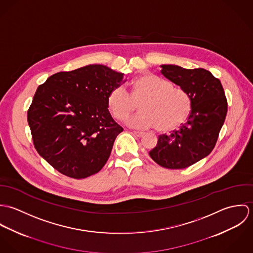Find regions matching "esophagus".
Returning <instances> with one entry per match:
<instances>
[{
  "mask_svg": "<svg viewBox=\"0 0 253 253\" xmlns=\"http://www.w3.org/2000/svg\"><path fill=\"white\" fill-rule=\"evenodd\" d=\"M132 133H133L135 136H137V137H142L145 134L144 132H142V131H132Z\"/></svg>",
  "mask_w": 253,
  "mask_h": 253,
  "instance_id": "obj_1",
  "label": "esophagus"
}]
</instances>
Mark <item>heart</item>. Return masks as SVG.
I'll return each mask as SVG.
<instances>
[{
	"mask_svg": "<svg viewBox=\"0 0 253 253\" xmlns=\"http://www.w3.org/2000/svg\"><path fill=\"white\" fill-rule=\"evenodd\" d=\"M130 87V94L123 86L113 87L107 96V106L116 120L125 121L141 101L140 112L126 122L131 127L156 126L159 131H169L177 128L190 114L189 95L162 77L146 73L135 78Z\"/></svg>",
	"mask_w": 253,
	"mask_h": 253,
	"instance_id": "1",
	"label": "heart"
}]
</instances>
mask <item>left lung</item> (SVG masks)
Instances as JSON below:
<instances>
[{
  "mask_svg": "<svg viewBox=\"0 0 253 253\" xmlns=\"http://www.w3.org/2000/svg\"><path fill=\"white\" fill-rule=\"evenodd\" d=\"M161 68L167 79L189 95L191 112L179 130L160 135L149 155L164 168L185 169L213 150L227 115V99L221 82L206 69H185L172 64Z\"/></svg>",
  "mask_w": 253,
  "mask_h": 253,
  "instance_id": "1",
  "label": "left lung"
}]
</instances>
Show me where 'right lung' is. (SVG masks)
Wrapping results in <instances>:
<instances>
[{
  "instance_id": "right-lung-1",
  "label": "right lung",
  "mask_w": 253,
  "mask_h": 253,
  "mask_svg": "<svg viewBox=\"0 0 253 253\" xmlns=\"http://www.w3.org/2000/svg\"><path fill=\"white\" fill-rule=\"evenodd\" d=\"M124 73L101 64L53 74L37 88L27 113L38 153L60 173L82 179L108 161L123 127L112 118L107 96Z\"/></svg>"
}]
</instances>
